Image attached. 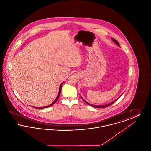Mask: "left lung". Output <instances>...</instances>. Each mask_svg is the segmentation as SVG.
Here are the masks:
<instances>
[{
  "instance_id": "1",
  "label": "left lung",
  "mask_w": 151,
  "mask_h": 151,
  "mask_svg": "<svg viewBox=\"0 0 151 151\" xmlns=\"http://www.w3.org/2000/svg\"><path fill=\"white\" fill-rule=\"evenodd\" d=\"M111 40H112V41L114 42V43L117 45V46H119L120 47V45H119V42L115 40L114 38H111ZM121 97V96H120ZM119 97H118L117 99H116L115 100L113 101H112L111 102H110V103H109V104H106V105H92V104H89V102H86V101L81 96V98L82 99V100L84 101L86 103V104H88V105H90V106H92V107H94V108H105V107H107V106H109V105H111V104H113L114 102H115L117 100H118V99H119Z\"/></svg>"
}]
</instances>
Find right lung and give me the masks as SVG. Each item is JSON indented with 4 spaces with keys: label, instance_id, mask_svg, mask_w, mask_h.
Wrapping results in <instances>:
<instances>
[{
    "label": "right lung",
    "instance_id": "obj_1",
    "mask_svg": "<svg viewBox=\"0 0 151 151\" xmlns=\"http://www.w3.org/2000/svg\"><path fill=\"white\" fill-rule=\"evenodd\" d=\"M63 84V82L60 85V86H59V93L58 94L57 97V98L55 99V100H54V101L52 103V104H51L50 105H48V106H45V107H33V108H37V109H43V108H49V107H50L51 106H52V105H53L56 102H57V101L58 100V98H59V96H60V93H61V90H62V84ZM33 107V106H32Z\"/></svg>",
    "mask_w": 151,
    "mask_h": 151
}]
</instances>
